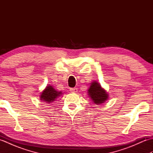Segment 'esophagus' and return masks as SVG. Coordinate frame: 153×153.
Returning a JSON list of instances; mask_svg holds the SVG:
<instances>
[{
  "label": "esophagus",
  "mask_w": 153,
  "mask_h": 153,
  "mask_svg": "<svg viewBox=\"0 0 153 153\" xmlns=\"http://www.w3.org/2000/svg\"><path fill=\"white\" fill-rule=\"evenodd\" d=\"M70 91L71 93H77V88H70Z\"/></svg>",
  "instance_id": "obj_1"
}]
</instances>
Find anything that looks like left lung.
<instances>
[{"label":"left lung","instance_id":"obj_1","mask_svg":"<svg viewBox=\"0 0 153 153\" xmlns=\"http://www.w3.org/2000/svg\"><path fill=\"white\" fill-rule=\"evenodd\" d=\"M88 95L96 105L104 103L108 98V93L97 82H93L91 83L88 89Z\"/></svg>","mask_w":153,"mask_h":153}]
</instances>
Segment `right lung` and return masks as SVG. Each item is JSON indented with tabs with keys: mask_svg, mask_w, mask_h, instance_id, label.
Returning a JSON list of instances; mask_svg holds the SVG:
<instances>
[{
	"mask_svg": "<svg viewBox=\"0 0 153 153\" xmlns=\"http://www.w3.org/2000/svg\"><path fill=\"white\" fill-rule=\"evenodd\" d=\"M62 93L61 91H58L54 89L53 86L48 85L42 91L41 95H40V99L45 102L49 104L56 100V99L62 95Z\"/></svg>",
	"mask_w": 153,
	"mask_h": 153,
	"instance_id": "right-lung-1",
	"label": "right lung"
}]
</instances>
